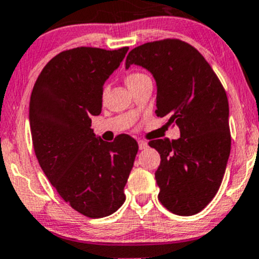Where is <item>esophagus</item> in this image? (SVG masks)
Wrapping results in <instances>:
<instances>
[{
	"instance_id": "1",
	"label": "esophagus",
	"mask_w": 259,
	"mask_h": 259,
	"mask_svg": "<svg viewBox=\"0 0 259 259\" xmlns=\"http://www.w3.org/2000/svg\"><path fill=\"white\" fill-rule=\"evenodd\" d=\"M138 144H139L140 150H144V149L148 148V143L144 142V140H139V142H138Z\"/></svg>"
}]
</instances>
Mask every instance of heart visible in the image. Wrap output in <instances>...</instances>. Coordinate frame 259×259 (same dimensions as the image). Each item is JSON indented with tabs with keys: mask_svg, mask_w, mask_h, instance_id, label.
<instances>
[{
	"mask_svg": "<svg viewBox=\"0 0 259 259\" xmlns=\"http://www.w3.org/2000/svg\"><path fill=\"white\" fill-rule=\"evenodd\" d=\"M143 76H145V75L140 74V72H132V74H129L126 76V83L127 85H130V83H133V82H135V81L142 79Z\"/></svg>",
	"mask_w": 259,
	"mask_h": 259,
	"instance_id": "obj_1",
	"label": "heart"
}]
</instances>
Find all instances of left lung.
I'll return each instance as SVG.
<instances>
[{"label": "left lung", "mask_w": 259, "mask_h": 259, "mask_svg": "<svg viewBox=\"0 0 259 259\" xmlns=\"http://www.w3.org/2000/svg\"><path fill=\"white\" fill-rule=\"evenodd\" d=\"M139 65L156 82V116L177 124V140L155 139L160 154L155 171L161 204L178 215H194L218 192L229 153V106L226 90L197 49L177 38L133 49L125 67Z\"/></svg>", "instance_id": "left-lung-1"}]
</instances>
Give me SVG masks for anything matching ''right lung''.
<instances>
[{
  "label": "right lung",
  "mask_w": 259,
  "mask_h": 259,
  "mask_svg": "<svg viewBox=\"0 0 259 259\" xmlns=\"http://www.w3.org/2000/svg\"><path fill=\"white\" fill-rule=\"evenodd\" d=\"M129 48H76L44 67L30 99V127L38 164L60 197L89 218H103L125 202L124 187L137 140L96 138L91 116L101 113L104 83Z\"/></svg>",
  "instance_id": "right-lung-1"
}]
</instances>
